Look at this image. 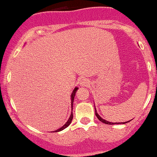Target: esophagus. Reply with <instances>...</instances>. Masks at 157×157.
<instances>
[{
    "mask_svg": "<svg viewBox=\"0 0 157 157\" xmlns=\"http://www.w3.org/2000/svg\"><path fill=\"white\" fill-rule=\"evenodd\" d=\"M80 85L82 86H87V85H89V81L86 78H83L80 81Z\"/></svg>",
    "mask_w": 157,
    "mask_h": 157,
    "instance_id": "1",
    "label": "esophagus"
}]
</instances>
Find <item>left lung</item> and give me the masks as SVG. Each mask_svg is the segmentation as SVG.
Segmentation results:
<instances>
[{
	"label": "left lung",
	"mask_w": 157,
	"mask_h": 157,
	"mask_svg": "<svg viewBox=\"0 0 157 157\" xmlns=\"http://www.w3.org/2000/svg\"><path fill=\"white\" fill-rule=\"evenodd\" d=\"M95 115H96L97 117L98 118V119H99V120L101 121V122H103V123L107 124V125H114V124H115V123H113V122H108V121H106V120H105V119H103L102 118H101V116H100L98 114V113H97V111H96V109H95ZM128 122H129V121H128ZM116 123H117V122H116ZM122 124H125V123H126V122H122ZM118 124H119V123H118Z\"/></svg>",
	"instance_id": "8db88e82"
}]
</instances>
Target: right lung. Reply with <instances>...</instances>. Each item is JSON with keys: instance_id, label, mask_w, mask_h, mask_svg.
I'll return each instance as SVG.
<instances>
[{"instance_id": "right-lung-1", "label": "right lung", "mask_w": 157, "mask_h": 157, "mask_svg": "<svg viewBox=\"0 0 157 157\" xmlns=\"http://www.w3.org/2000/svg\"><path fill=\"white\" fill-rule=\"evenodd\" d=\"M77 89H78V88H75V89L73 90V92H72V95H71V103H72V105H73V101H74V98H75V93H76V90H77ZM72 118H73V114H72V113H71V115H70V117H69V120L67 121V123L65 124V125H63V127H61L59 129H57V130L56 131H55L54 132H60V131H62V130H63L64 128H66L67 127H68L69 125V124L71 123V122H72Z\"/></svg>"}]
</instances>
